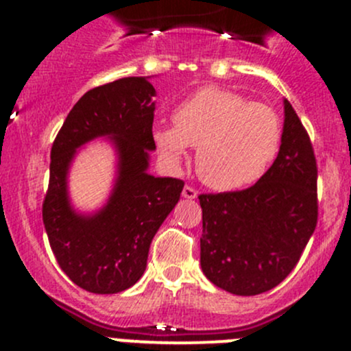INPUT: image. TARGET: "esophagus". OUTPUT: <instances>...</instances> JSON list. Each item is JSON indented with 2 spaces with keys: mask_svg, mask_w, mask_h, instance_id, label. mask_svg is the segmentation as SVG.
Instances as JSON below:
<instances>
[{
  "mask_svg": "<svg viewBox=\"0 0 351 351\" xmlns=\"http://www.w3.org/2000/svg\"><path fill=\"white\" fill-rule=\"evenodd\" d=\"M182 195L185 197V198H189V200H193V198H197V190H195V189H192V186L186 185L185 189H183Z\"/></svg>",
  "mask_w": 351,
  "mask_h": 351,
  "instance_id": "esophagus-1",
  "label": "esophagus"
}]
</instances>
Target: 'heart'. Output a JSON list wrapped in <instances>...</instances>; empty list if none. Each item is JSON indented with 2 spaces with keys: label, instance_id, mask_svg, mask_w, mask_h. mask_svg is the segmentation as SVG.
I'll use <instances>...</instances> for the list:
<instances>
[{
  "label": "heart",
  "instance_id": "obj_1",
  "mask_svg": "<svg viewBox=\"0 0 351 351\" xmlns=\"http://www.w3.org/2000/svg\"><path fill=\"white\" fill-rule=\"evenodd\" d=\"M175 123L153 129L159 156L176 168L197 147V171L222 192L244 189L261 178L277 158L282 123L268 105L234 91L207 86L176 105Z\"/></svg>",
  "mask_w": 351,
  "mask_h": 351
}]
</instances>
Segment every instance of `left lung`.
I'll list each match as a JSON object with an SVG mask.
<instances>
[{
	"mask_svg": "<svg viewBox=\"0 0 351 351\" xmlns=\"http://www.w3.org/2000/svg\"><path fill=\"white\" fill-rule=\"evenodd\" d=\"M284 113L277 159L253 186L198 197L202 271L234 295H258L280 284L317 224L313 144L287 100Z\"/></svg>",
	"mask_w": 351,
	"mask_h": 351,
	"instance_id": "1",
	"label": "left lung"
}]
</instances>
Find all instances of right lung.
<instances>
[{
    "instance_id": "right-lung-1",
    "label": "right lung",
    "mask_w": 351,
    "mask_h": 351,
    "mask_svg": "<svg viewBox=\"0 0 351 351\" xmlns=\"http://www.w3.org/2000/svg\"><path fill=\"white\" fill-rule=\"evenodd\" d=\"M153 97L156 90L143 76L93 88L77 100L52 144L42 219L59 267L88 292H122L143 277L151 241L185 185L147 173L156 149ZM100 136L116 147V183L100 211L81 215L70 205L66 173L77 149Z\"/></svg>"
}]
</instances>
